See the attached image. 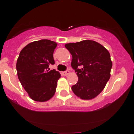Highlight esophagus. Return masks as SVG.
Wrapping results in <instances>:
<instances>
[{"label":"esophagus","mask_w":134,"mask_h":134,"mask_svg":"<svg viewBox=\"0 0 134 134\" xmlns=\"http://www.w3.org/2000/svg\"><path fill=\"white\" fill-rule=\"evenodd\" d=\"M70 74V71H64V72H63L62 73V74L63 75H65V76H67V75H69V74Z\"/></svg>","instance_id":"esophagus-1"}]
</instances>
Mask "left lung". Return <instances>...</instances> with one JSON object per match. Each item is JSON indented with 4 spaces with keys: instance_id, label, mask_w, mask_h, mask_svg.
Here are the masks:
<instances>
[{
    "instance_id": "1",
    "label": "left lung",
    "mask_w": 134,
    "mask_h": 134,
    "mask_svg": "<svg viewBox=\"0 0 134 134\" xmlns=\"http://www.w3.org/2000/svg\"><path fill=\"white\" fill-rule=\"evenodd\" d=\"M72 55V68L78 77L72 91L83 100H91L103 90L110 77V53L97 42L86 40L65 45Z\"/></svg>"
}]
</instances>
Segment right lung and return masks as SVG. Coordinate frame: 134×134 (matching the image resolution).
I'll return each instance as SVG.
<instances>
[{
  "mask_svg": "<svg viewBox=\"0 0 134 134\" xmlns=\"http://www.w3.org/2000/svg\"><path fill=\"white\" fill-rule=\"evenodd\" d=\"M57 44L49 40H40L30 43L21 50L16 69L19 80L32 100L46 102L53 98L60 74L55 69L53 53Z\"/></svg>",
  "mask_w": 134,
  "mask_h": 134,
  "instance_id": "right-lung-1",
  "label": "right lung"
}]
</instances>
